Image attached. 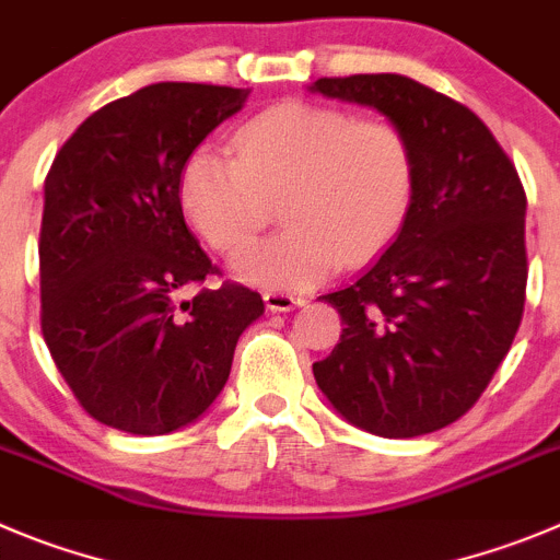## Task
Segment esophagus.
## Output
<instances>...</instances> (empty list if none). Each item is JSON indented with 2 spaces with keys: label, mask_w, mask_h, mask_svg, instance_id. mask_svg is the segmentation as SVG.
<instances>
[{
  "label": "esophagus",
  "mask_w": 560,
  "mask_h": 560,
  "mask_svg": "<svg viewBox=\"0 0 560 560\" xmlns=\"http://www.w3.org/2000/svg\"><path fill=\"white\" fill-rule=\"evenodd\" d=\"M262 298H265V306H268L270 312H290L295 310V306L306 304V298L295 295V292H281V290H268Z\"/></svg>",
  "instance_id": "esophagus-1"
}]
</instances>
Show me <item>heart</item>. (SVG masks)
Instances as JSON below:
<instances>
[{
  "instance_id": "obj_1",
  "label": "heart",
  "mask_w": 560,
  "mask_h": 560,
  "mask_svg": "<svg viewBox=\"0 0 560 560\" xmlns=\"http://www.w3.org/2000/svg\"><path fill=\"white\" fill-rule=\"evenodd\" d=\"M411 154L386 121L287 102L234 132V154L198 145L182 165L179 203L190 226L232 254L265 226L268 198L284 196L290 229L248 245L232 270L243 281L301 290L339 262L378 254L411 203Z\"/></svg>"
}]
</instances>
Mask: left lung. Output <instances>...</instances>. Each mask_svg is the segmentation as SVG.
<instances>
[{
    "mask_svg": "<svg viewBox=\"0 0 560 560\" xmlns=\"http://www.w3.org/2000/svg\"><path fill=\"white\" fill-rule=\"evenodd\" d=\"M310 91L386 115L415 174L398 237L351 284L320 295L345 328L312 373L337 415L362 431H439L472 409L520 328L522 182L472 109L409 77H323Z\"/></svg>",
    "mask_w": 560,
    "mask_h": 560,
    "instance_id": "obj_1",
    "label": "left lung"
}]
</instances>
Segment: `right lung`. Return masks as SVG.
I'll return each instance as SVG.
<instances>
[{"label":"right lung","instance_id":"obj_1","mask_svg":"<svg viewBox=\"0 0 560 560\" xmlns=\"http://www.w3.org/2000/svg\"><path fill=\"white\" fill-rule=\"evenodd\" d=\"M250 91L156 82L104 104L51 162L40 223V328L93 420L138 436L196 422L226 386L237 339L265 312L215 273L187 229L179 174Z\"/></svg>","mask_w":560,"mask_h":560}]
</instances>
